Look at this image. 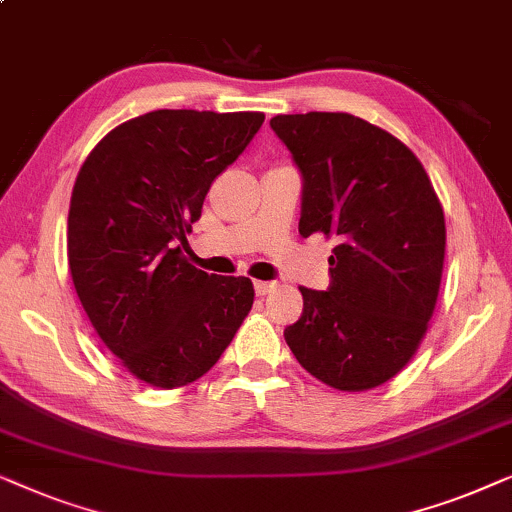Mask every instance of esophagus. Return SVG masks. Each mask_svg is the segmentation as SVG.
Masks as SVG:
<instances>
[{
  "label": "esophagus",
  "mask_w": 512,
  "mask_h": 512,
  "mask_svg": "<svg viewBox=\"0 0 512 512\" xmlns=\"http://www.w3.org/2000/svg\"><path fill=\"white\" fill-rule=\"evenodd\" d=\"M274 288H276V283H271V281H255L257 295H269Z\"/></svg>",
  "instance_id": "esophagus-1"
}]
</instances>
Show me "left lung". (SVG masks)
<instances>
[{
    "label": "left lung",
    "mask_w": 512,
    "mask_h": 512,
    "mask_svg": "<svg viewBox=\"0 0 512 512\" xmlns=\"http://www.w3.org/2000/svg\"><path fill=\"white\" fill-rule=\"evenodd\" d=\"M302 175L299 234L335 236L327 290L299 288L285 327L299 365L339 391L395 377L426 335L445 262V215L424 166L391 133L344 112L269 121Z\"/></svg>",
    "instance_id": "1"
}]
</instances>
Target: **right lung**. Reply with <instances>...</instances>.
I'll list each match as a JSON object with an SVG mask.
<instances>
[{
    "label": "right lung",
    "mask_w": 512,
    "mask_h": 512,
    "mask_svg": "<svg viewBox=\"0 0 512 512\" xmlns=\"http://www.w3.org/2000/svg\"><path fill=\"white\" fill-rule=\"evenodd\" d=\"M262 121L156 109L109 131L79 170L67 215L74 290L107 349L147 384L203 377L252 309L250 278L208 276L182 250L213 180Z\"/></svg>",
    "instance_id": "add662e5"
}]
</instances>
